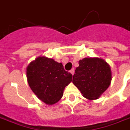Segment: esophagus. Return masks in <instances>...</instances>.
<instances>
[{
  "mask_svg": "<svg viewBox=\"0 0 130 130\" xmlns=\"http://www.w3.org/2000/svg\"><path fill=\"white\" fill-rule=\"evenodd\" d=\"M70 73H71V74L73 75V74H74V68L71 69V70H70Z\"/></svg>",
  "mask_w": 130,
  "mask_h": 130,
  "instance_id": "obj_1",
  "label": "esophagus"
}]
</instances>
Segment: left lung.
<instances>
[{
  "instance_id": "8db88e82",
  "label": "left lung",
  "mask_w": 130,
  "mask_h": 130,
  "mask_svg": "<svg viewBox=\"0 0 130 130\" xmlns=\"http://www.w3.org/2000/svg\"><path fill=\"white\" fill-rule=\"evenodd\" d=\"M72 83L85 98L98 99L109 87L111 70L106 61L98 58H84L79 62Z\"/></svg>"
}]
</instances>
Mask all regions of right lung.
<instances>
[{
	"mask_svg": "<svg viewBox=\"0 0 130 130\" xmlns=\"http://www.w3.org/2000/svg\"><path fill=\"white\" fill-rule=\"evenodd\" d=\"M29 86L39 99L47 104L58 102L66 86L72 81L71 73L64 70L62 63L51 58L39 57L26 69Z\"/></svg>",
	"mask_w": 130,
	"mask_h": 130,
	"instance_id": "1",
	"label": "right lung"
}]
</instances>
